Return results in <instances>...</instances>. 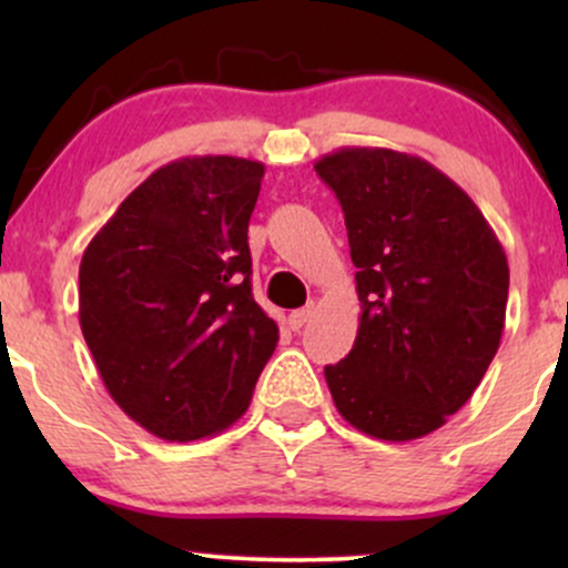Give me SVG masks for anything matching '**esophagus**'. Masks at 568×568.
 <instances>
[{"mask_svg":"<svg viewBox=\"0 0 568 568\" xmlns=\"http://www.w3.org/2000/svg\"><path fill=\"white\" fill-rule=\"evenodd\" d=\"M312 312H315V304H306V306H302V310H293L288 315V328L291 331H302L304 323L312 317Z\"/></svg>","mask_w":568,"mask_h":568,"instance_id":"esophagus-1","label":"esophagus"}]
</instances>
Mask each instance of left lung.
<instances>
[{
    "label": "left lung",
    "instance_id": "obj_1",
    "mask_svg": "<svg viewBox=\"0 0 568 568\" xmlns=\"http://www.w3.org/2000/svg\"><path fill=\"white\" fill-rule=\"evenodd\" d=\"M357 266L361 328L325 366L338 414L371 438H425L470 400L499 349L510 270L478 205L414 154L344 146L315 162Z\"/></svg>",
    "mask_w": 568,
    "mask_h": 568
}]
</instances>
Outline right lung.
Wrapping results in <instances>:
<instances>
[{"label":"right lung","mask_w":568,"mask_h":568,"mask_svg":"<svg viewBox=\"0 0 568 568\" xmlns=\"http://www.w3.org/2000/svg\"><path fill=\"white\" fill-rule=\"evenodd\" d=\"M262 179V162L226 154L168 162L84 247V342L112 400L162 440L237 422L277 347V323L251 293Z\"/></svg>","instance_id":"right-lung-1"}]
</instances>
